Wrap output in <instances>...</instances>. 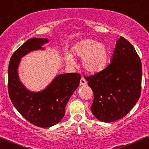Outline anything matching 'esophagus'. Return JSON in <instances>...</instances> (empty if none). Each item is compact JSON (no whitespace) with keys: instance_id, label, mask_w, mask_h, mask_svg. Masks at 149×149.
Instances as JSON below:
<instances>
[{"instance_id":"1","label":"esophagus","mask_w":149,"mask_h":149,"mask_svg":"<svg viewBox=\"0 0 149 149\" xmlns=\"http://www.w3.org/2000/svg\"><path fill=\"white\" fill-rule=\"evenodd\" d=\"M87 84V82L85 80V79L84 78H82L80 80V86H84V85Z\"/></svg>"}]
</instances>
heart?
Segmentation results:
<instances>
[{
  "mask_svg": "<svg viewBox=\"0 0 149 149\" xmlns=\"http://www.w3.org/2000/svg\"><path fill=\"white\" fill-rule=\"evenodd\" d=\"M73 52L76 56L83 57L82 66L88 72H100L108 65L110 51L104 43L91 39H84L75 45ZM65 58L69 64L74 63L71 55L66 54Z\"/></svg>",
  "mask_w": 149,
  "mask_h": 149,
  "instance_id": "heart-1",
  "label": "heart"
}]
</instances>
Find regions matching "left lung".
<instances>
[{
    "label": "left lung",
    "instance_id": "obj_1",
    "mask_svg": "<svg viewBox=\"0 0 149 149\" xmlns=\"http://www.w3.org/2000/svg\"><path fill=\"white\" fill-rule=\"evenodd\" d=\"M142 73L141 61L136 49L120 37L110 64L94 75L84 76L93 91V114L106 123L127 114L140 97Z\"/></svg>",
    "mask_w": 149,
    "mask_h": 149
}]
</instances>
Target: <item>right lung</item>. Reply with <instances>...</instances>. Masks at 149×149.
I'll use <instances>...</instances> for the list:
<instances>
[{
	"mask_svg": "<svg viewBox=\"0 0 149 149\" xmlns=\"http://www.w3.org/2000/svg\"><path fill=\"white\" fill-rule=\"evenodd\" d=\"M47 39H29L11 56L8 67V92L11 102L20 114L39 127L58 123L65 113L69 98L78 88L81 76L78 73L58 75L50 84L40 92H31L19 80L17 67L20 59L30 52L43 49Z\"/></svg>",
	"mask_w": 149,
	"mask_h": 149,
	"instance_id": "obj_1",
	"label": "right lung"
}]
</instances>
